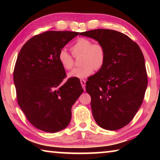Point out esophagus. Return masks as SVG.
Wrapping results in <instances>:
<instances>
[{"mask_svg":"<svg viewBox=\"0 0 160 160\" xmlns=\"http://www.w3.org/2000/svg\"><path fill=\"white\" fill-rule=\"evenodd\" d=\"M80 83H81V85H82V88L85 90V85H86V80H83V79H80Z\"/></svg>","mask_w":160,"mask_h":160,"instance_id":"1","label":"esophagus"}]
</instances>
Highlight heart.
<instances>
[{"label":"heart","instance_id":"1","mask_svg":"<svg viewBox=\"0 0 160 160\" xmlns=\"http://www.w3.org/2000/svg\"><path fill=\"white\" fill-rule=\"evenodd\" d=\"M75 57L81 56L80 63L82 65L70 72L68 76L74 78H85L92 73L94 70H99L104 66L106 61V50L100 43H92L88 38L80 37L70 47ZM66 50L58 53V61L65 70H70L73 67L74 58Z\"/></svg>","mask_w":160,"mask_h":160}]
</instances>
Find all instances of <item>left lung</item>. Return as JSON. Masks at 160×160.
<instances>
[{"mask_svg":"<svg viewBox=\"0 0 160 160\" xmlns=\"http://www.w3.org/2000/svg\"><path fill=\"white\" fill-rule=\"evenodd\" d=\"M104 46L106 61L86 82L94 120L116 131L131 122L141 106L148 85L145 58L139 46L121 32L97 29L81 32Z\"/></svg>","mask_w":160,"mask_h":160,"instance_id":"1","label":"left lung"}]
</instances>
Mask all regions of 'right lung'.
Wrapping results in <instances>:
<instances>
[{
    "instance_id": "obj_1",
    "label": "right lung",
    "mask_w": 160,
    "mask_h": 160,
    "mask_svg": "<svg viewBox=\"0 0 160 160\" xmlns=\"http://www.w3.org/2000/svg\"><path fill=\"white\" fill-rule=\"evenodd\" d=\"M79 34L43 32L29 39L18 56L13 72L18 103L29 122L43 131L66 128L72 106L83 92L78 78L62 83L66 74L58 58L59 51Z\"/></svg>"
}]
</instances>
